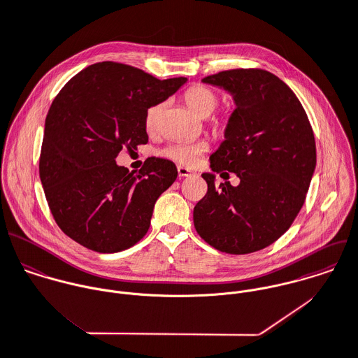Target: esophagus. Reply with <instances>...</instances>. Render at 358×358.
<instances>
[{"mask_svg":"<svg viewBox=\"0 0 358 358\" xmlns=\"http://www.w3.org/2000/svg\"><path fill=\"white\" fill-rule=\"evenodd\" d=\"M178 175L180 178H185V176H190L192 172L187 168H185V166H178Z\"/></svg>","mask_w":358,"mask_h":358,"instance_id":"1","label":"esophagus"}]
</instances>
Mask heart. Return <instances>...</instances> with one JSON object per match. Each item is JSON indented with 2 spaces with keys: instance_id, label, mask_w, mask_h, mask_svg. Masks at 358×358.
<instances>
[{
  "instance_id": "obj_1",
  "label": "heart",
  "mask_w": 358,
  "mask_h": 358,
  "mask_svg": "<svg viewBox=\"0 0 358 358\" xmlns=\"http://www.w3.org/2000/svg\"><path fill=\"white\" fill-rule=\"evenodd\" d=\"M183 100H185L186 106L190 108V111L194 115H197L199 118H207L215 110V107L218 104L217 94L211 89H208L206 86H201V85H196V86L189 87L185 92ZM162 110H164L162 103L155 104V106L148 108V111L145 114V120H144L147 129H154L155 127L157 120L159 118ZM227 123H228V117L217 120H215V127L218 130H222V129H225ZM206 150H207V145L201 141H197V143H183V141H180V143H173V144L168 145L166 148H164L161 151V154L165 158H169V159H172L173 162H176L179 165L190 168V166L196 165L199 157Z\"/></svg>"
}]
</instances>
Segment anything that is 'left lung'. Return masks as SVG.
I'll list each match as a JSON object with an SVG mask.
<instances>
[{
  "instance_id": "1",
  "label": "left lung",
  "mask_w": 358,
  "mask_h": 358,
  "mask_svg": "<svg viewBox=\"0 0 358 358\" xmlns=\"http://www.w3.org/2000/svg\"><path fill=\"white\" fill-rule=\"evenodd\" d=\"M203 83L224 89L236 106L225 140L201 176L207 194L196 204L197 234L229 254L262 250L280 238L301 210L317 165L315 138L290 87L262 69H232ZM236 173L238 187L217 185L215 173Z\"/></svg>"
}]
</instances>
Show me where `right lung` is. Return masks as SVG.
Wrapping results in <instances>:
<instances>
[{
  "label": "right lung",
  "mask_w": 358,
  "mask_h": 358,
  "mask_svg": "<svg viewBox=\"0 0 358 358\" xmlns=\"http://www.w3.org/2000/svg\"><path fill=\"white\" fill-rule=\"evenodd\" d=\"M186 80H159L107 61L64 86L45 120L38 171L51 214L66 236L97 252H118L147 234L155 201L176 180V166L152 157L134 173L115 158L122 148L148 141V108Z\"/></svg>",
  "instance_id": "1"
}]
</instances>
